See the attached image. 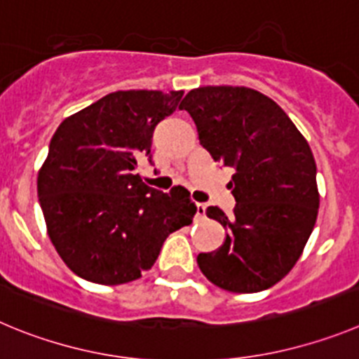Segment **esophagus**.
I'll use <instances>...</instances> for the list:
<instances>
[{"mask_svg":"<svg viewBox=\"0 0 359 359\" xmlns=\"http://www.w3.org/2000/svg\"><path fill=\"white\" fill-rule=\"evenodd\" d=\"M196 216H198V218L205 216V205H203V203H196Z\"/></svg>","mask_w":359,"mask_h":359,"instance_id":"1","label":"esophagus"}]
</instances>
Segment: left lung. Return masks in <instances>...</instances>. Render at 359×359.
Returning <instances> with one entry per match:
<instances>
[{
  "label": "left lung",
  "mask_w": 359,
  "mask_h": 359,
  "mask_svg": "<svg viewBox=\"0 0 359 359\" xmlns=\"http://www.w3.org/2000/svg\"><path fill=\"white\" fill-rule=\"evenodd\" d=\"M179 109L212 159L236 170L234 215L205 209L227 231L224 245L196 263L222 290L263 292L295 266L315 227L320 195L311 148L272 98L248 87H198Z\"/></svg>",
  "instance_id": "left-lung-1"
}]
</instances>
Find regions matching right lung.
<instances>
[{
  "mask_svg": "<svg viewBox=\"0 0 359 359\" xmlns=\"http://www.w3.org/2000/svg\"><path fill=\"white\" fill-rule=\"evenodd\" d=\"M182 91H116L59 125L39 170L37 195L55 250L79 277L125 284L140 279L164 240L193 222L189 191H157L135 173L151 161L157 123Z\"/></svg>",
  "mask_w": 359,
  "mask_h": 359,
  "instance_id": "add662e5",
  "label": "right lung"
}]
</instances>
